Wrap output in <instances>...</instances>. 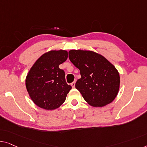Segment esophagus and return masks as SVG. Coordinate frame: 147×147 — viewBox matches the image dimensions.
<instances>
[{
	"instance_id": "34e87169",
	"label": "esophagus",
	"mask_w": 147,
	"mask_h": 147,
	"mask_svg": "<svg viewBox=\"0 0 147 147\" xmlns=\"http://www.w3.org/2000/svg\"><path fill=\"white\" fill-rule=\"evenodd\" d=\"M75 83H76V82H75V81H74V82H72V83H71V86H72V87H73V88H74V87H75Z\"/></svg>"
}]
</instances>
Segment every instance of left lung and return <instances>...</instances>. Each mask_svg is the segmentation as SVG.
I'll return each mask as SVG.
<instances>
[{"label":"left lung","mask_w":147,"mask_h":147,"mask_svg":"<svg viewBox=\"0 0 147 147\" xmlns=\"http://www.w3.org/2000/svg\"><path fill=\"white\" fill-rule=\"evenodd\" d=\"M69 58L80 70L81 78L75 87L88 104L104 107L114 100L119 90L120 76L112 63L90 50H70Z\"/></svg>","instance_id":"8db88e82"}]
</instances>
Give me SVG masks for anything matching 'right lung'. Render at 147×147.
<instances>
[{
  "label": "right lung",
  "mask_w": 147,
  "mask_h": 147,
  "mask_svg": "<svg viewBox=\"0 0 147 147\" xmlns=\"http://www.w3.org/2000/svg\"><path fill=\"white\" fill-rule=\"evenodd\" d=\"M66 50H51L38 59L28 73L26 87L36 106L46 110L57 109L72 87L67 84L59 65L67 59Z\"/></svg>",
  "instance_id": "1"
}]
</instances>
